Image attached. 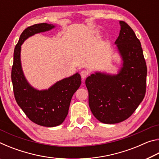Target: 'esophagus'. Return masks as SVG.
<instances>
[{"instance_id":"34e87169","label":"esophagus","mask_w":159,"mask_h":159,"mask_svg":"<svg viewBox=\"0 0 159 159\" xmlns=\"http://www.w3.org/2000/svg\"><path fill=\"white\" fill-rule=\"evenodd\" d=\"M89 74L90 72L89 71H88V70H82V71H80V76H81L83 79H85Z\"/></svg>"}]
</instances>
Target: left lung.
Returning <instances> with one entry per match:
<instances>
[{
	"instance_id": "obj_1",
	"label": "left lung",
	"mask_w": 159,
	"mask_h": 159,
	"mask_svg": "<svg viewBox=\"0 0 159 159\" xmlns=\"http://www.w3.org/2000/svg\"><path fill=\"white\" fill-rule=\"evenodd\" d=\"M115 44L123 59L117 75L95 73L85 85L91 111L102 123L113 124L128 118L145 96L147 68L139 40L124 21Z\"/></svg>"
}]
</instances>
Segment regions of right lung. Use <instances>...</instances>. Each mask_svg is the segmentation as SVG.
I'll use <instances>...</instances> for the list:
<instances>
[{"mask_svg":"<svg viewBox=\"0 0 159 159\" xmlns=\"http://www.w3.org/2000/svg\"><path fill=\"white\" fill-rule=\"evenodd\" d=\"M55 27L46 23L37 24L25 29L14 50L11 79L15 100L29 119L45 127L61 124L68 114L72 96L81 84L80 74L58 81L48 90H37L29 84L24 76L20 61L21 45L35 34Z\"/></svg>","mask_w":159,"mask_h":159,"instance_id":"right-lung-1","label":"right lung"}]
</instances>
